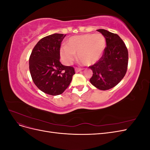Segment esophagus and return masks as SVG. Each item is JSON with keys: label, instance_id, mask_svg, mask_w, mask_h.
<instances>
[{"label": "esophagus", "instance_id": "esophagus-1", "mask_svg": "<svg viewBox=\"0 0 150 150\" xmlns=\"http://www.w3.org/2000/svg\"><path fill=\"white\" fill-rule=\"evenodd\" d=\"M82 70H83L82 68H79V67H76V68H75L76 72H79L81 71Z\"/></svg>", "mask_w": 150, "mask_h": 150}]
</instances>
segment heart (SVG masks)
Returning a JSON list of instances; mask_svg holds the SVG:
<instances>
[{"instance_id": "1", "label": "heart", "mask_w": 150, "mask_h": 150, "mask_svg": "<svg viewBox=\"0 0 150 150\" xmlns=\"http://www.w3.org/2000/svg\"><path fill=\"white\" fill-rule=\"evenodd\" d=\"M106 46V40L101 34H84L74 35L67 42V46L61 49L63 60L69 64L74 60L78 53L79 59L84 64L91 65L101 57Z\"/></svg>"}]
</instances>
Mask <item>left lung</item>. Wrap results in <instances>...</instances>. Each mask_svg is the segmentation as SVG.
<instances>
[{
	"label": "left lung",
	"instance_id": "8db88e82",
	"mask_svg": "<svg viewBox=\"0 0 150 150\" xmlns=\"http://www.w3.org/2000/svg\"><path fill=\"white\" fill-rule=\"evenodd\" d=\"M106 39V46L101 57L89 67L93 71L90 82L101 90L115 87L125 76L128 64V51L120 36L105 29H98Z\"/></svg>",
	"mask_w": 150,
	"mask_h": 150
}]
</instances>
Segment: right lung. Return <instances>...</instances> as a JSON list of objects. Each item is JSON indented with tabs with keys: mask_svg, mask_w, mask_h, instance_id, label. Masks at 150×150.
<instances>
[{
	"mask_svg": "<svg viewBox=\"0 0 150 150\" xmlns=\"http://www.w3.org/2000/svg\"><path fill=\"white\" fill-rule=\"evenodd\" d=\"M66 35L53 34L40 39L29 57V70L33 82L42 92L52 96L62 94L69 86L74 68L62 65L60 48Z\"/></svg>",
	"mask_w": 150,
	"mask_h": 150,
	"instance_id": "obj_1",
	"label": "right lung"
}]
</instances>
